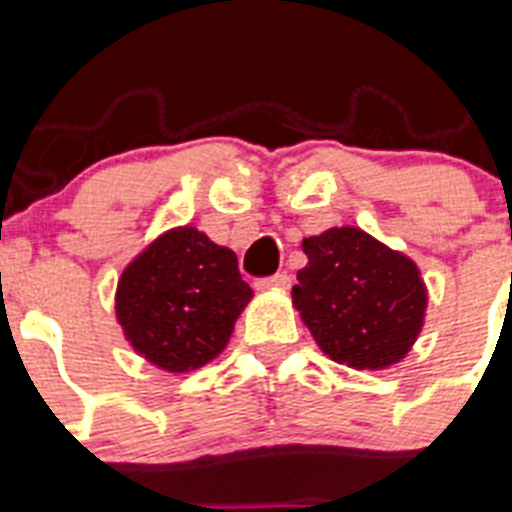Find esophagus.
Here are the masks:
<instances>
[{
    "label": "esophagus",
    "mask_w": 512,
    "mask_h": 512,
    "mask_svg": "<svg viewBox=\"0 0 512 512\" xmlns=\"http://www.w3.org/2000/svg\"><path fill=\"white\" fill-rule=\"evenodd\" d=\"M289 284H292V279H289V274H274V277H266V279H259L256 282V289H289Z\"/></svg>",
    "instance_id": "esophagus-1"
}]
</instances>
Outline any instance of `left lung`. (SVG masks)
Here are the masks:
<instances>
[{
	"mask_svg": "<svg viewBox=\"0 0 512 512\" xmlns=\"http://www.w3.org/2000/svg\"><path fill=\"white\" fill-rule=\"evenodd\" d=\"M292 305L325 356L379 372L400 364L425 323L428 289L410 256L361 228H328L302 241Z\"/></svg>",
	"mask_w": 512,
	"mask_h": 512,
	"instance_id": "1",
	"label": "left lung"
}]
</instances>
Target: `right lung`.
<instances>
[{
  "label": "right lung",
  "mask_w": 512,
  "mask_h": 512,
  "mask_svg": "<svg viewBox=\"0 0 512 512\" xmlns=\"http://www.w3.org/2000/svg\"><path fill=\"white\" fill-rule=\"evenodd\" d=\"M251 297L235 253L182 225L158 235L122 269L115 315L135 354L184 374L223 354Z\"/></svg>",
  "instance_id": "obj_1"
}]
</instances>
